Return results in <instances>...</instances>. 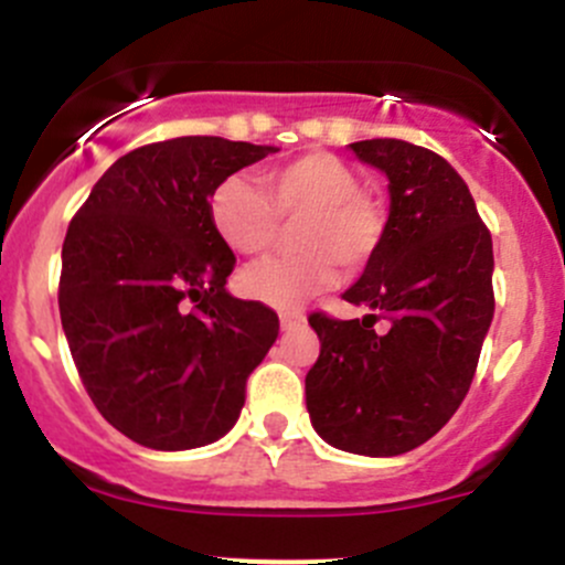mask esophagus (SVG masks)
Here are the masks:
<instances>
[{"instance_id":"1","label":"esophagus","mask_w":565,"mask_h":565,"mask_svg":"<svg viewBox=\"0 0 565 565\" xmlns=\"http://www.w3.org/2000/svg\"><path fill=\"white\" fill-rule=\"evenodd\" d=\"M306 322V315L300 309H287V311H281V328L284 330H295V328H300V324Z\"/></svg>"}]
</instances>
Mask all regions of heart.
<instances>
[{
	"mask_svg": "<svg viewBox=\"0 0 565 565\" xmlns=\"http://www.w3.org/2000/svg\"><path fill=\"white\" fill-rule=\"evenodd\" d=\"M281 221H298V250L250 265L237 281L246 298L273 309H295L333 287L339 265L363 270L388 237L385 204L363 191L350 163L324 150L265 169L259 185L232 177L210 196V224L235 254H267L281 235Z\"/></svg>",
	"mask_w": 565,
	"mask_h": 565,
	"instance_id": "b5f03b06",
	"label": "heart"
}]
</instances>
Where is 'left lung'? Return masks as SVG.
I'll return each instance as SVG.
<instances>
[{"label":"left lung","mask_w":565,"mask_h":565,"mask_svg":"<svg viewBox=\"0 0 565 565\" xmlns=\"http://www.w3.org/2000/svg\"><path fill=\"white\" fill-rule=\"evenodd\" d=\"M350 147L391 180L388 237L344 292L377 315L309 317L319 358L306 407L330 446L396 457L435 437L470 391L494 315L492 235L437 152L402 139ZM380 316L392 322L385 334L373 330Z\"/></svg>","instance_id":"1"}]
</instances>
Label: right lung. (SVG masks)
Returning a JSON list of instances; mask_svg holds the SVG:
<instances>
[{
	"mask_svg": "<svg viewBox=\"0 0 565 565\" xmlns=\"http://www.w3.org/2000/svg\"><path fill=\"white\" fill-rule=\"evenodd\" d=\"M273 147L221 136L117 158L62 243L60 317L84 388L114 429L158 451L235 426L278 315L226 292L235 254L210 224L215 188Z\"/></svg>",
	"mask_w": 565,
	"mask_h": 565,
	"instance_id": "1",
	"label": "right lung"
}]
</instances>
